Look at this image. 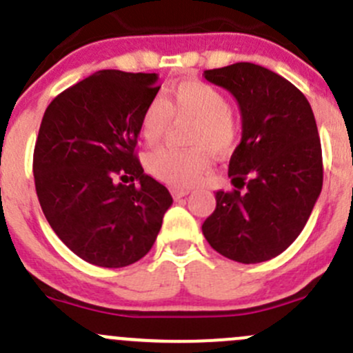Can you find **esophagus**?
Listing matches in <instances>:
<instances>
[{"mask_svg": "<svg viewBox=\"0 0 353 353\" xmlns=\"http://www.w3.org/2000/svg\"><path fill=\"white\" fill-rule=\"evenodd\" d=\"M188 194H190V190H172V196L176 199L188 196Z\"/></svg>", "mask_w": 353, "mask_h": 353, "instance_id": "esophagus-1", "label": "esophagus"}]
</instances>
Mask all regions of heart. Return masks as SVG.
Returning a JSON list of instances; mask_svg holds the SVG:
<instances>
[{
	"instance_id": "1",
	"label": "heart",
	"mask_w": 353,
	"mask_h": 353,
	"mask_svg": "<svg viewBox=\"0 0 353 353\" xmlns=\"http://www.w3.org/2000/svg\"><path fill=\"white\" fill-rule=\"evenodd\" d=\"M172 119L193 121L186 143L191 148H160L148 155L150 174L174 188L196 184L210 167V152L225 155L234 148L239 126L232 108L220 88L201 80L174 85L167 99L154 97L140 117V131L148 145H155L169 131Z\"/></svg>"
}]
</instances>
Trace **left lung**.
<instances>
[{
	"mask_svg": "<svg viewBox=\"0 0 353 353\" xmlns=\"http://www.w3.org/2000/svg\"><path fill=\"white\" fill-rule=\"evenodd\" d=\"M205 78L239 102L243 138L229 163L237 190L216 191L203 236L234 261H268L297 239L321 193L314 114L295 85L254 63L206 70Z\"/></svg>",
	"mask_w": 353,
	"mask_h": 353,
	"instance_id": "left-lung-1",
	"label": "left lung"
}]
</instances>
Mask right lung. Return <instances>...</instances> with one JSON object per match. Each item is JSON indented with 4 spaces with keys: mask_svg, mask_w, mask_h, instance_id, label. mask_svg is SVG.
I'll use <instances>...</instances> for the list:
<instances>
[{
    "mask_svg": "<svg viewBox=\"0 0 353 353\" xmlns=\"http://www.w3.org/2000/svg\"><path fill=\"white\" fill-rule=\"evenodd\" d=\"M157 78L97 71L61 92L42 117L34 148L39 203L56 236L92 265L123 268L143 258L172 205L134 152Z\"/></svg>",
    "mask_w": 353,
    "mask_h": 353,
    "instance_id": "right-lung-1",
    "label": "right lung"
}]
</instances>
